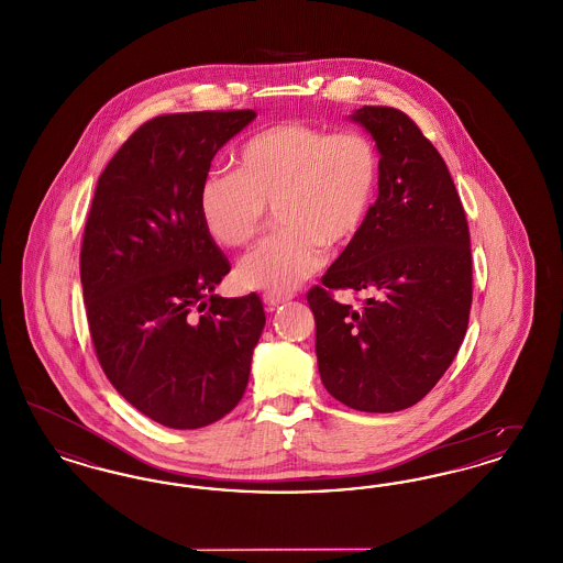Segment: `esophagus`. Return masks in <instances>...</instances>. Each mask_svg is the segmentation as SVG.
I'll use <instances>...</instances> for the list:
<instances>
[{
    "mask_svg": "<svg viewBox=\"0 0 563 563\" xmlns=\"http://www.w3.org/2000/svg\"><path fill=\"white\" fill-rule=\"evenodd\" d=\"M291 299V295H280V294H266L264 295V303L268 306V308H276V306H280V303H285V301H289Z\"/></svg>",
    "mask_w": 563,
    "mask_h": 563,
    "instance_id": "34e87169",
    "label": "esophagus"
}]
</instances>
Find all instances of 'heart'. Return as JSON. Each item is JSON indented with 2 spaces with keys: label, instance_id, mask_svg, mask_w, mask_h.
I'll return each instance as SVG.
<instances>
[{
  "label": "heart",
  "instance_id": "b5f03b06",
  "mask_svg": "<svg viewBox=\"0 0 563 563\" xmlns=\"http://www.w3.org/2000/svg\"><path fill=\"white\" fill-rule=\"evenodd\" d=\"M379 181V152L367 134L283 122L242 143L236 170L202 179L198 213L214 242L244 246L274 209L285 228L249 251L236 276L244 289L289 294L324 266L327 244L361 236Z\"/></svg>",
  "mask_w": 563,
  "mask_h": 563
}]
</instances>
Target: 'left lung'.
<instances>
[{
    "label": "left lung",
    "instance_id": "1",
    "mask_svg": "<svg viewBox=\"0 0 563 563\" xmlns=\"http://www.w3.org/2000/svg\"><path fill=\"white\" fill-rule=\"evenodd\" d=\"M350 120L374 136L379 194L308 306L329 395L390 413L424 399L460 350L473 301L471 236L445 162L409 115L365 106ZM338 288L371 297L352 309L332 299Z\"/></svg>",
    "mask_w": 563,
    "mask_h": 563
}]
</instances>
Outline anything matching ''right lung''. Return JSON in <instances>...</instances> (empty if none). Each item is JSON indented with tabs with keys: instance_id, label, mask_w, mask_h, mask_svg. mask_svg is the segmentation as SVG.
Instances as JSON below:
<instances>
[{
	"instance_id": "right-lung-1",
	"label": "right lung",
	"mask_w": 563,
	"mask_h": 563,
	"mask_svg": "<svg viewBox=\"0 0 563 563\" xmlns=\"http://www.w3.org/2000/svg\"><path fill=\"white\" fill-rule=\"evenodd\" d=\"M253 109L158 115L115 152L80 253L86 317L113 388L168 429L209 427L244 395L266 324L257 294L219 297L230 272L198 213L214 154Z\"/></svg>"
}]
</instances>
